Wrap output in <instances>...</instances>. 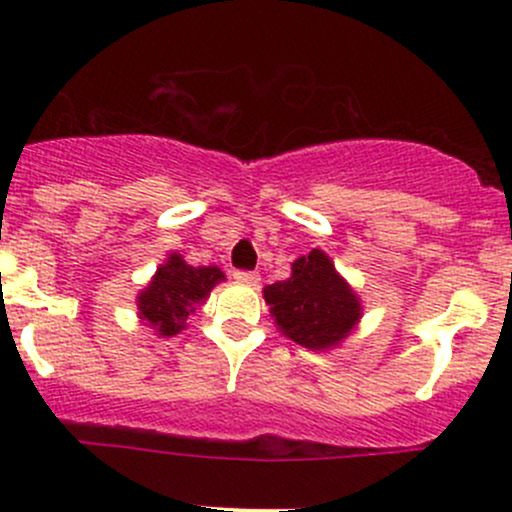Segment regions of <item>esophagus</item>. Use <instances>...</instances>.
<instances>
[{
	"instance_id": "obj_1",
	"label": "esophagus",
	"mask_w": 512,
	"mask_h": 512,
	"mask_svg": "<svg viewBox=\"0 0 512 512\" xmlns=\"http://www.w3.org/2000/svg\"><path fill=\"white\" fill-rule=\"evenodd\" d=\"M233 279H236L238 284H248V286L260 284V274L257 272H233Z\"/></svg>"
}]
</instances>
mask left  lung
Masks as SVG:
<instances>
[{"label": "left lung", "instance_id": "left-lung-1", "mask_svg": "<svg viewBox=\"0 0 512 512\" xmlns=\"http://www.w3.org/2000/svg\"><path fill=\"white\" fill-rule=\"evenodd\" d=\"M264 301L279 330L313 351L337 346L361 320V301L322 250L298 257L289 279L264 289Z\"/></svg>", "mask_w": 512, "mask_h": 512}]
</instances>
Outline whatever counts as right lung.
Here are the masks:
<instances>
[{"mask_svg":"<svg viewBox=\"0 0 512 512\" xmlns=\"http://www.w3.org/2000/svg\"><path fill=\"white\" fill-rule=\"evenodd\" d=\"M223 279L226 276L219 267H192L173 252L137 296L139 317L161 337H173L185 330L187 317L207 301L211 289Z\"/></svg>","mask_w":512,"mask_h":512,"instance_id":"right-lung-1","label":"right lung"}]
</instances>
